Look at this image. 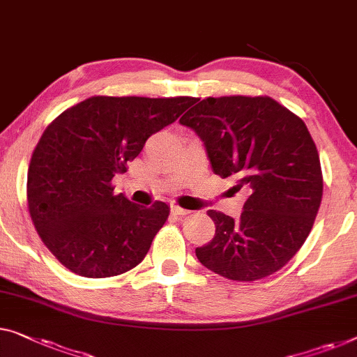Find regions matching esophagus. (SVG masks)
Instances as JSON below:
<instances>
[{
  "mask_svg": "<svg viewBox=\"0 0 357 357\" xmlns=\"http://www.w3.org/2000/svg\"><path fill=\"white\" fill-rule=\"evenodd\" d=\"M172 213L173 215H178V216H184V215H189V210H185V208H181V206H178V205H172Z\"/></svg>",
  "mask_w": 357,
  "mask_h": 357,
  "instance_id": "obj_1",
  "label": "esophagus"
}]
</instances>
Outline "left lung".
Segmentation results:
<instances>
[{
	"mask_svg": "<svg viewBox=\"0 0 357 357\" xmlns=\"http://www.w3.org/2000/svg\"><path fill=\"white\" fill-rule=\"evenodd\" d=\"M204 141L211 168L248 195L238 220L208 210L215 237L199 261L231 280H258L290 261L310 236L322 199L314 141L300 116L271 98L197 99L179 119Z\"/></svg>",
	"mask_w": 357,
	"mask_h": 357,
	"instance_id": "8db88e82",
	"label": "left lung"
}]
</instances>
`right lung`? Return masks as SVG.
Wrapping results in <instances>:
<instances>
[{
	"instance_id": "right-lung-1",
	"label": "right lung",
	"mask_w": 357,
	"mask_h": 357,
	"mask_svg": "<svg viewBox=\"0 0 357 357\" xmlns=\"http://www.w3.org/2000/svg\"><path fill=\"white\" fill-rule=\"evenodd\" d=\"M194 100L94 96L46 128L30 160L26 200L41 241L67 269L102 279L144 259L169 206L132 204L110 181Z\"/></svg>"
}]
</instances>
